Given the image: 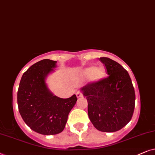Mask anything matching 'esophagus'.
<instances>
[{"mask_svg": "<svg viewBox=\"0 0 155 155\" xmlns=\"http://www.w3.org/2000/svg\"><path fill=\"white\" fill-rule=\"evenodd\" d=\"M76 97H77V98H81V97H82L83 96V94H81V92H80V91H78L77 93H76Z\"/></svg>", "mask_w": 155, "mask_h": 155, "instance_id": "esophagus-1", "label": "esophagus"}]
</instances>
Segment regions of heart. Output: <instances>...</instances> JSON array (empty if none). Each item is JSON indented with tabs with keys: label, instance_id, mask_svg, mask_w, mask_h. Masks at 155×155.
I'll list each match as a JSON object with an SVG mask.
<instances>
[{
	"label": "heart",
	"instance_id": "b5f03b06",
	"mask_svg": "<svg viewBox=\"0 0 155 155\" xmlns=\"http://www.w3.org/2000/svg\"><path fill=\"white\" fill-rule=\"evenodd\" d=\"M81 76L84 77H90L93 81H99L105 78L106 70L104 67H90L84 69L81 71Z\"/></svg>",
	"mask_w": 155,
	"mask_h": 155
}]
</instances>
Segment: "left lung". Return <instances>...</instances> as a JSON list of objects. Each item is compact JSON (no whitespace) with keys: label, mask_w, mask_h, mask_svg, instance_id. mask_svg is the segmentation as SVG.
I'll return each mask as SVG.
<instances>
[{"label":"left lung","mask_w":155,"mask_h":155,"mask_svg":"<svg viewBox=\"0 0 155 155\" xmlns=\"http://www.w3.org/2000/svg\"><path fill=\"white\" fill-rule=\"evenodd\" d=\"M108 76L81 88L88 101V114L97 130L113 133L128 123L135 109V94L127 71L108 57L99 59Z\"/></svg>","instance_id":"8db88e82"}]
</instances>
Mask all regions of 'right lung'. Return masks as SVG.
<instances>
[{"label": "right lung", "instance_id": "right-lung-1", "mask_svg": "<svg viewBox=\"0 0 155 155\" xmlns=\"http://www.w3.org/2000/svg\"><path fill=\"white\" fill-rule=\"evenodd\" d=\"M57 61L43 59L23 74L18 91V110L25 123L36 133L50 135L64 129L68 115L76 104L75 94L69 98L54 96L47 88L46 77Z\"/></svg>", "mask_w": 155, "mask_h": 155}]
</instances>
